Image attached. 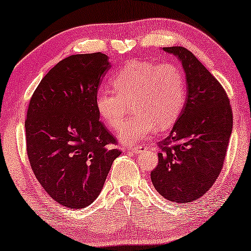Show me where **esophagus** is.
<instances>
[{
  "label": "esophagus",
  "mask_w": 251,
  "mask_h": 251,
  "mask_svg": "<svg viewBox=\"0 0 251 251\" xmlns=\"http://www.w3.org/2000/svg\"><path fill=\"white\" fill-rule=\"evenodd\" d=\"M129 151L134 153V154H138V153L142 152V147H140V145H136V147H133L129 149Z\"/></svg>",
  "instance_id": "34e87169"
}]
</instances>
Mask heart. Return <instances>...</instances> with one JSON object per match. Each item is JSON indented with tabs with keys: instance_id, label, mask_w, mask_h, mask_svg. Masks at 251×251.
<instances>
[{
	"instance_id": "1",
	"label": "heart",
	"mask_w": 251,
	"mask_h": 251,
	"mask_svg": "<svg viewBox=\"0 0 251 251\" xmlns=\"http://www.w3.org/2000/svg\"><path fill=\"white\" fill-rule=\"evenodd\" d=\"M115 93L97 95L96 108L109 128L118 129L128 111L135 115L122 126L119 138L130 144L149 136L155 127L167 130L177 123L186 101V84L181 70L171 63L134 59L110 81Z\"/></svg>"
}]
</instances>
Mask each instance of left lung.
<instances>
[{
    "mask_svg": "<svg viewBox=\"0 0 251 251\" xmlns=\"http://www.w3.org/2000/svg\"><path fill=\"white\" fill-rule=\"evenodd\" d=\"M181 62L187 97L180 117L159 142V163L151 180L160 195L190 203L205 195L221 173L233 126L226 90L185 47H163Z\"/></svg>",
    "mask_w": 251,
    "mask_h": 251,
    "instance_id": "8db88e82",
    "label": "left lung"
}]
</instances>
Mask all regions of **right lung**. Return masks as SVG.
<instances>
[{
    "instance_id": "1",
    "label": "right lung",
    "mask_w": 251,
    "mask_h": 251,
    "mask_svg": "<svg viewBox=\"0 0 251 251\" xmlns=\"http://www.w3.org/2000/svg\"><path fill=\"white\" fill-rule=\"evenodd\" d=\"M110 67L102 53L69 56L43 77L30 99L25 123L30 166L48 195L65 207L93 203L122 153L96 108Z\"/></svg>"
}]
</instances>
